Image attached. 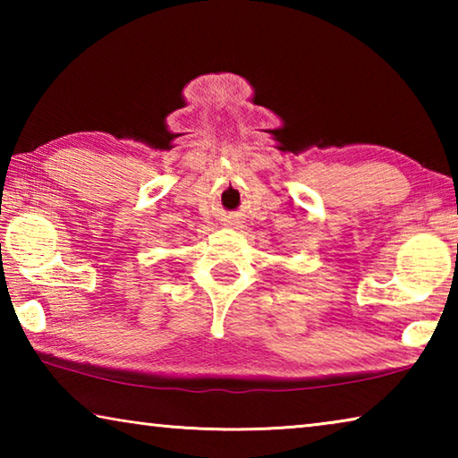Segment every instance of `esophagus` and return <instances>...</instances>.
<instances>
[{
	"label": "esophagus",
	"mask_w": 458,
	"mask_h": 458,
	"mask_svg": "<svg viewBox=\"0 0 458 458\" xmlns=\"http://www.w3.org/2000/svg\"><path fill=\"white\" fill-rule=\"evenodd\" d=\"M230 226H232V224H230Z\"/></svg>",
	"instance_id": "34e87169"
}]
</instances>
